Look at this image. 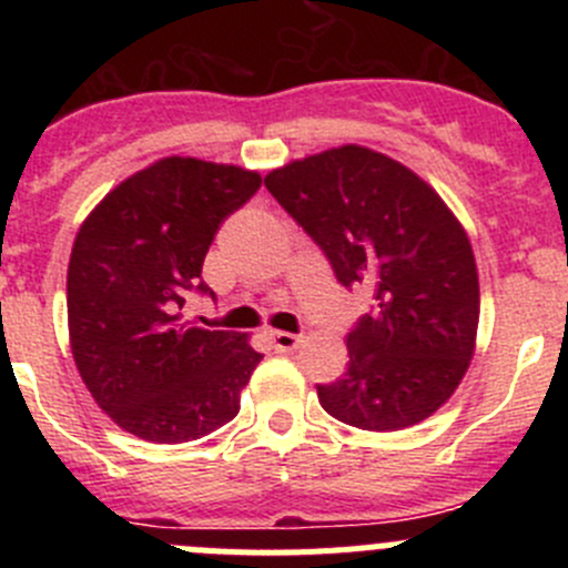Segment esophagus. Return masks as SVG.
<instances>
[{
  "label": "esophagus",
  "mask_w": 568,
  "mask_h": 568,
  "mask_svg": "<svg viewBox=\"0 0 568 568\" xmlns=\"http://www.w3.org/2000/svg\"><path fill=\"white\" fill-rule=\"evenodd\" d=\"M268 341L274 343V348H277V352H294V348L302 343V335H294V332L274 329V332H268Z\"/></svg>",
  "instance_id": "esophagus-1"
}]
</instances>
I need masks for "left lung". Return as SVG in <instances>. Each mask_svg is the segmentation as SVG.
<instances>
[{
  "mask_svg": "<svg viewBox=\"0 0 568 568\" xmlns=\"http://www.w3.org/2000/svg\"><path fill=\"white\" fill-rule=\"evenodd\" d=\"M335 268L374 294L346 337L348 368L318 400L363 432H400L432 417L462 385L480 316L467 231L445 200L395 159L341 145L263 178Z\"/></svg>",
  "mask_w": 568,
  "mask_h": 568,
  "instance_id": "left-lung-1",
  "label": "left lung"
}]
</instances>
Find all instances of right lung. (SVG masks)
<instances>
[{"mask_svg": "<svg viewBox=\"0 0 568 568\" xmlns=\"http://www.w3.org/2000/svg\"><path fill=\"white\" fill-rule=\"evenodd\" d=\"M236 164L168 156L120 181L82 222L68 263V335L95 404L123 432L189 443L239 415L263 354L247 335L181 324L222 222L257 192Z\"/></svg>", "mask_w": 568, "mask_h": 568, "instance_id": "right-lung-1", "label": "right lung"}]
</instances>
